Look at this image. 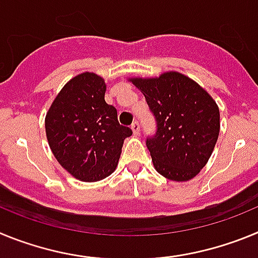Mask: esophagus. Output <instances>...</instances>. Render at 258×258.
<instances>
[{"instance_id": "obj_1", "label": "esophagus", "mask_w": 258, "mask_h": 258, "mask_svg": "<svg viewBox=\"0 0 258 258\" xmlns=\"http://www.w3.org/2000/svg\"><path fill=\"white\" fill-rule=\"evenodd\" d=\"M132 131H133V133L136 134V136H138V134H140V122L138 121H134L133 124H132Z\"/></svg>"}]
</instances>
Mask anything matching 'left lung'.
<instances>
[{
	"instance_id": "8db88e82",
	"label": "left lung",
	"mask_w": 258,
	"mask_h": 258,
	"mask_svg": "<svg viewBox=\"0 0 258 258\" xmlns=\"http://www.w3.org/2000/svg\"><path fill=\"white\" fill-rule=\"evenodd\" d=\"M129 81L145 95L156 120V134L146 141L155 169L172 181L194 178L217 142V103L199 84L174 71Z\"/></svg>"
}]
</instances>
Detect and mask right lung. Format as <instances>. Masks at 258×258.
Returning <instances> with one entry per match:
<instances>
[{
    "instance_id": "add662e5",
    "label": "right lung",
    "mask_w": 258,
    "mask_h": 258,
    "mask_svg": "<svg viewBox=\"0 0 258 258\" xmlns=\"http://www.w3.org/2000/svg\"><path fill=\"white\" fill-rule=\"evenodd\" d=\"M106 83L93 72L71 79L45 117L47 142L70 174L84 182L108 177L117 166L122 143L133 134L118 124L117 111L104 101Z\"/></svg>"
}]
</instances>
